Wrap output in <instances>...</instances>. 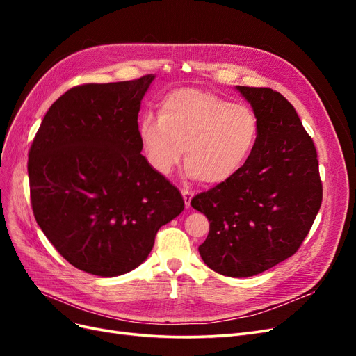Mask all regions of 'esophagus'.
<instances>
[{
    "label": "esophagus",
    "mask_w": 356,
    "mask_h": 356,
    "mask_svg": "<svg viewBox=\"0 0 356 356\" xmlns=\"http://www.w3.org/2000/svg\"><path fill=\"white\" fill-rule=\"evenodd\" d=\"M182 193V197H184V203H186V207L187 208H190V203H191V199H193V193L191 191H188V190H182L181 191Z\"/></svg>",
    "instance_id": "1"
}]
</instances>
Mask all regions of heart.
<instances>
[{
  "label": "heart",
  "instance_id": "1",
  "mask_svg": "<svg viewBox=\"0 0 356 356\" xmlns=\"http://www.w3.org/2000/svg\"><path fill=\"white\" fill-rule=\"evenodd\" d=\"M138 135L157 174L169 175L184 149L187 175L220 186L239 174L254 153L258 122L245 105L209 92L178 89L159 102L157 118H141Z\"/></svg>",
  "mask_w": 356,
  "mask_h": 356
}]
</instances>
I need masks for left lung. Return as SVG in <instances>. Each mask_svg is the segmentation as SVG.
<instances>
[{
	"instance_id": "8db88e82",
	"label": "left lung",
	"mask_w": 356,
	"mask_h": 356,
	"mask_svg": "<svg viewBox=\"0 0 356 356\" xmlns=\"http://www.w3.org/2000/svg\"><path fill=\"white\" fill-rule=\"evenodd\" d=\"M236 89L258 122L254 153L239 174L193 197L191 207L209 220L199 246L204 264L250 277L297 252L321 208L322 182L316 148L294 106L268 88Z\"/></svg>"
}]
</instances>
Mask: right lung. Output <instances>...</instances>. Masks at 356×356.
I'll use <instances>...</instances> for the list:
<instances>
[{
	"instance_id": "1",
	"label": "right lung",
	"mask_w": 356,
	"mask_h": 356,
	"mask_svg": "<svg viewBox=\"0 0 356 356\" xmlns=\"http://www.w3.org/2000/svg\"><path fill=\"white\" fill-rule=\"evenodd\" d=\"M154 77L75 86L50 106L32 141L34 217L56 251L86 273L134 270L161 225L184 209L179 190L141 154L138 113Z\"/></svg>"
}]
</instances>
